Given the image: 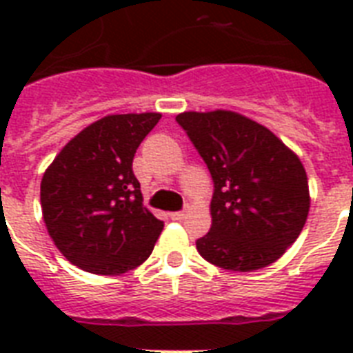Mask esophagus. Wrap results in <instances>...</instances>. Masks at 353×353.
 <instances>
[{
	"mask_svg": "<svg viewBox=\"0 0 353 353\" xmlns=\"http://www.w3.org/2000/svg\"><path fill=\"white\" fill-rule=\"evenodd\" d=\"M170 218L174 221H181L183 218H185V210H177V212H172Z\"/></svg>",
	"mask_w": 353,
	"mask_h": 353,
	"instance_id": "obj_1",
	"label": "esophagus"
}]
</instances>
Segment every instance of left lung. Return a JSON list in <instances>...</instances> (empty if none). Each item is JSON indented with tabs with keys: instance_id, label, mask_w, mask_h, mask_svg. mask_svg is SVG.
Instances as JSON below:
<instances>
[{
	"instance_id": "left-lung-1",
	"label": "left lung",
	"mask_w": 353,
	"mask_h": 353,
	"mask_svg": "<svg viewBox=\"0 0 353 353\" xmlns=\"http://www.w3.org/2000/svg\"><path fill=\"white\" fill-rule=\"evenodd\" d=\"M209 168L212 225L198 252L221 269L254 271L276 262L310 212L299 155L271 130L240 113L185 112L176 117Z\"/></svg>"
}]
</instances>
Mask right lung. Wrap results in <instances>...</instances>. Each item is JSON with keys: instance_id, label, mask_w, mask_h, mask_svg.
<instances>
[{"instance_id": "1", "label": "right lung", "mask_w": 353, "mask_h": 353, "mask_svg": "<svg viewBox=\"0 0 353 353\" xmlns=\"http://www.w3.org/2000/svg\"><path fill=\"white\" fill-rule=\"evenodd\" d=\"M161 113L108 115L74 135L41 177L47 232L77 268L122 274L154 251L163 221L143 205L132 163Z\"/></svg>"}]
</instances>
